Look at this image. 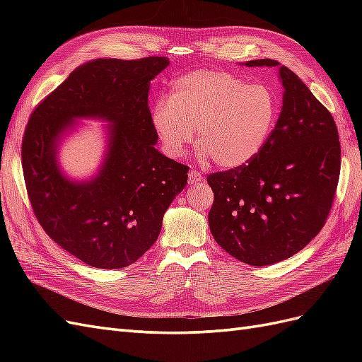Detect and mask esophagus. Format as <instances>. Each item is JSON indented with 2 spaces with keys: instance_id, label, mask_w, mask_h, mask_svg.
<instances>
[{
  "instance_id": "34e87169",
  "label": "esophagus",
  "mask_w": 362,
  "mask_h": 362,
  "mask_svg": "<svg viewBox=\"0 0 362 362\" xmlns=\"http://www.w3.org/2000/svg\"><path fill=\"white\" fill-rule=\"evenodd\" d=\"M204 178H202V175L199 173V172H196V170H192L190 173H189V182L190 184H198V182H201Z\"/></svg>"
}]
</instances>
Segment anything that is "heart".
<instances>
[{"label": "heart", "mask_w": 362, "mask_h": 362, "mask_svg": "<svg viewBox=\"0 0 362 362\" xmlns=\"http://www.w3.org/2000/svg\"><path fill=\"white\" fill-rule=\"evenodd\" d=\"M276 95L266 84H247L221 71H194L175 80L169 100L152 107V127L169 157H181L193 129L198 157L225 169L254 160L275 128Z\"/></svg>", "instance_id": "1"}]
</instances>
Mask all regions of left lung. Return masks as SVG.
Masks as SVG:
<instances>
[{"label":"left lung","instance_id":"1","mask_svg":"<svg viewBox=\"0 0 362 362\" xmlns=\"http://www.w3.org/2000/svg\"><path fill=\"white\" fill-rule=\"evenodd\" d=\"M243 64L278 68L282 108L254 160L208 175L214 193L208 223L229 255L269 266L298 254L320 233L334 202L341 148L332 115L293 71L270 59Z\"/></svg>","mask_w":362,"mask_h":362}]
</instances>
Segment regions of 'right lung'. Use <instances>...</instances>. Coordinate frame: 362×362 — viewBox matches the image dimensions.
Masks as SVG:
<instances>
[{"instance_id":"add662e5","label":"right lung","mask_w":362,"mask_h":362,"mask_svg":"<svg viewBox=\"0 0 362 362\" xmlns=\"http://www.w3.org/2000/svg\"><path fill=\"white\" fill-rule=\"evenodd\" d=\"M168 57L96 59L76 68L31 113L23 141L28 198L60 247L96 269L133 264L157 242L163 216L187 185L189 168L156 148L151 81ZM78 118L109 124L106 154L89 180L58 164L61 140Z\"/></svg>"}]
</instances>
